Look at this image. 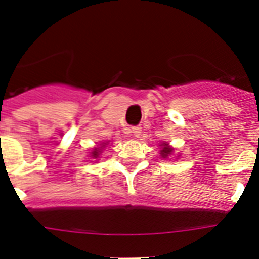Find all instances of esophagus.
Returning a JSON list of instances; mask_svg holds the SVG:
<instances>
[{
  "label": "esophagus",
  "mask_w": 259,
  "mask_h": 259,
  "mask_svg": "<svg viewBox=\"0 0 259 259\" xmlns=\"http://www.w3.org/2000/svg\"><path fill=\"white\" fill-rule=\"evenodd\" d=\"M132 134H134L135 137H139L141 134V127L136 125V127H132Z\"/></svg>",
  "instance_id": "34e87169"
}]
</instances>
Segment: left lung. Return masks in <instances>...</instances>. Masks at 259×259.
Returning a JSON list of instances; mask_svg holds the SVG:
<instances>
[{"label": "left lung", "instance_id": "1", "mask_svg": "<svg viewBox=\"0 0 259 259\" xmlns=\"http://www.w3.org/2000/svg\"><path fill=\"white\" fill-rule=\"evenodd\" d=\"M172 148H170V146H168V144H166L164 143L163 144V149L161 150V154H162V157L163 158H166V157H168V155L171 154V153H172Z\"/></svg>", "mask_w": 259, "mask_h": 259}]
</instances>
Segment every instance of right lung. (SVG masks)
Masks as SVG:
<instances>
[{
	"mask_svg": "<svg viewBox=\"0 0 259 259\" xmlns=\"http://www.w3.org/2000/svg\"><path fill=\"white\" fill-rule=\"evenodd\" d=\"M98 153H100V150H98V148H96V149L92 152L93 158H97L98 157Z\"/></svg>",
	"mask_w": 259,
	"mask_h": 259,
	"instance_id": "1",
	"label": "right lung"
}]
</instances>
